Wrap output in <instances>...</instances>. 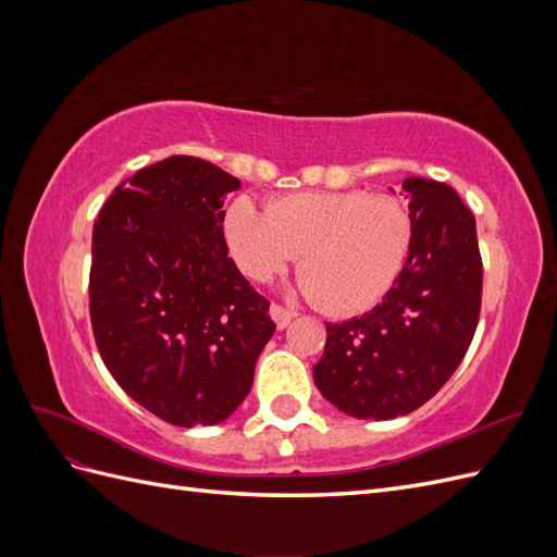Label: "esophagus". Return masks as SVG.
<instances>
[{"label": "esophagus", "instance_id": "1", "mask_svg": "<svg viewBox=\"0 0 557 557\" xmlns=\"http://www.w3.org/2000/svg\"><path fill=\"white\" fill-rule=\"evenodd\" d=\"M269 315H272L276 327L283 330V327L290 325V320L297 315V311H293V309H288V307H281V305H276V301H274V305L269 307Z\"/></svg>", "mask_w": 557, "mask_h": 557}]
</instances>
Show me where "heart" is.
<instances>
[{
	"mask_svg": "<svg viewBox=\"0 0 557 557\" xmlns=\"http://www.w3.org/2000/svg\"><path fill=\"white\" fill-rule=\"evenodd\" d=\"M232 258L252 281H267L299 257L311 299L332 315L362 313L393 290L413 242L401 199L364 190L295 193L260 211L237 197L225 213Z\"/></svg>",
	"mask_w": 557,
	"mask_h": 557,
	"instance_id": "heart-1",
	"label": "heart"
}]
</instances>
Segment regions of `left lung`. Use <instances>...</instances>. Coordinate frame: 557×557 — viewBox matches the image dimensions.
Masks as SVG:
<instances>
[{"label":"left lung","instance_id":"8db88e82","mask_svg":"<svg viewBox=\"0 0 557 557\" xmlns=\"http://www.w3.org/2000/svg\"><path fill=\"white\" fill-rule=\"evenodd\" d=\"M413 242L372 311L327 325L318 391L352 418L407 416L442 391L474 339L483 262L476 221L450 185L407 178Z\"/></svg>","mask_w":557,"mask_h":557}]
</instances>
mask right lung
Instances as JSON below:
<instances>
[{
	"label": "right lung",
	"mask_w": 557,
	"mask_h": 557,
	"mask_svg": "<svg viewBox=\"0 0 557 557\" xmlns=\"http://www.w3.org/2000/svg\"><path fill=\"white\" fill-rule=\"evenodd\" d=\"M239 188L221 166L172 156L117 185L92 227L99 356L134 401L178 428L237 411L276 330L227 258L223 205Z\"/></svg>",
	"instance_id": "obj_1"
}]
</instances>
